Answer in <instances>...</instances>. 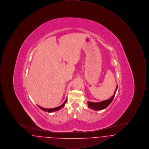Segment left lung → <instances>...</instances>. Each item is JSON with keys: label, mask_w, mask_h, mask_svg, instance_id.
I'll use <instances>...</instances> for the list:
<instances>
[{"label": "left lung", "mask_w": 149, "mask_h": 149, "mask_svg": "<svg viewBox=\"0 0 149 149\" xmlns=\"http://www.w3.org/2000/svg\"><path fill=\"white\" fill-rule=\"evenodd\" d=\"M117 87L118 85L116 87V89L115 90V92L114 93L113 95L110 98V99L106 100L100 102H97V103H94V102H88V107L91 108H92V109L95 110V111H98V110H102L105 109L112 102V101L113 100L114 95L116 94V93L117 89Z\"/></svg>", "instance_id": "1"}]
</instances>
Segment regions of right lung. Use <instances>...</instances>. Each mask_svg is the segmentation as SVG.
I'll use <instances>...</instances> for the list:
<instances>
[{
	"label": "right lung",
	"mask_w": 149,
	"mask_h": 149,
	"mask_svg": "<svg viewBox=\"0 0 149 149\" xmlns=\"http://www.w3.org/2000/svg\"><path fill=\"white\" fill-rule=\"evenodd\" d=\"M66 101H67V99L65 100V101L64 102V103H63L62 105H61L60 106L57 107H56V108H54L46 109V108H42V107L39 106H38V107H39L40 109H41L42 110L44 111H45V112H55V111H58V110H59V109H61L63 107H64V106H65V103L66 102Z\"/></svg>",
	"instance_id": "right-lung-1"
}]
</instances>
